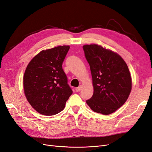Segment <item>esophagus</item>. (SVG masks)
Segmentation results:
<instances>
[{"label": "esophagus", "mask_w": 152, "mask_h": 152, "mask_svg": "<svg viewBox=\"0 0 152 152\" xmlns=\"http://www.w3.org/2000/svg\"><path fill=\"white\" fill-rule=\"evenodd\" d=\"M82 86H80L79 87H78L76 88V91H77V92H80V91L82 90Z\"/></svg>", "instance_id": "34e87169"}]
</instances>
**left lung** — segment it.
Instances as JSON below:
<instances>
[{
  "label": "left lung",
  "instance_id": "obj_1",
  "mask_svg": "<svg viewBox=\"0 0 152 152\" xmlns=\"http://www.w3.org/2000/svg\"><path fill=\"white\" fill-rule=\"evenodd\" d=\"M92 77L94 94L86 102L92 110L109 115L128 99L132 78L128 66L118 53L96 44L83 46Z\"/></svg>",
  "mask_w": 152,
  "mask_h": 152
}]
</instances>
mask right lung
<instances>
[{"mask_svg":"<svg viewBox=\"0 0 152 152\" xmlns=\"http://www.w3.org/2000/svg\"><path fill=\"white\" fill-rule=\"evenodd\" d=\"M70 47L42 50L28 64L23 75V90L29 104L44 115L62 111L72 90L62 69Z\"/></svg>","mask_w":152,"mask_h":152,"instance_id":"obj_1","label":"right lung"}]
</instances>
